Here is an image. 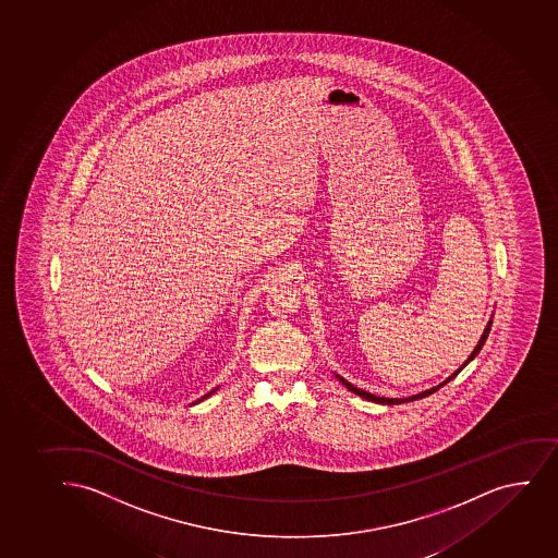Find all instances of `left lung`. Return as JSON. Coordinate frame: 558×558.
<instances>
[{"instance_id":"left-lung-1","label":"left lung","mask_w":558,"mask_h":558,"mask_svg":"<svg viewBox=\"0 0 558 558\" xmlns=\"http://www.w3.org/2000/svg\"><path fill=\"white\" fill-rule=\"evenodd\" d=\"M492 324H494V314H492V318H489V322H487L486 329H484V333H482L481 340H478V344L474 347L473 352H471V355H469L468 359H465V363L458 368V371L452 374V376H449V378L445 379L442 384L436 385V387H432V389H426V391L418 392V395H413V397H405V398H385V397H376V395H372V392L363 391V389H357V387H353L350 381H347V379L342 378V376H339V374H335L337 378H339V381H342V385L347 387L348 391L355 392V395H359L361 398H365V400H372V402H376V404H404V402H413V400H418V398H426L432 395V392H436L439 387H442L445 384H449L450 379H454L456 376H458V372H461V368H465V366L473 361L476 355H478V352H481L482 347H484V342H486L487 335H489V331H492Z\"/></svg>"}]
</instances>
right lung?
I'll list each match as a JSON object with an SVG mask.
<instances>
[{"instance_id":"right-lung-1","label":"right lung","mask_w":558,"mask_h":558,"mask_svg":"<svg viewBox=\"0 0 558 558\" xmlns=\"http://www.w3.org/2000/svg\"><path fill=\"white\" fill-rule=\"evenodd\" d=\"M219 387H216V389H211L210 392H208V395H205V397L201 398V400H205V398H208L210 397V395H214V392L218 391ZM201 400H197V402H193V404H199Z\"/></svg>"}]
</instances>
